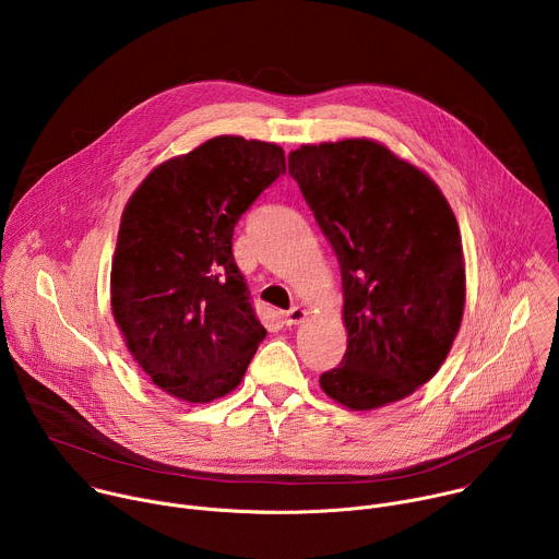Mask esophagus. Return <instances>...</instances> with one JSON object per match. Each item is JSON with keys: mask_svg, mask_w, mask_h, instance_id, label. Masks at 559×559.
Returning a JSON list of instances; mask_svg holds the SVG:
<instances>
[{"mask_svg": "<svg viewBox=\"0 0 559 559\" xmlns=\"http://www.w3.org/2000/svg\"><path fill=\"white\" fill-rule=\"evenodd\" d=\"M305 316H307V311H305L302 307L294 305L292 309L283 311V323H285L287 328H292V325H300V323L305 321Z\"/></svg>", "mask_w": 559, "mask_h": 559, "instance_id": "obj_1", "label": "esophagus"}]
</instances>
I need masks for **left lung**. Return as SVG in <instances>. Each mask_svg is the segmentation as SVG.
I'll return each mask as SVG.
<instances>
[{
  "label": "left lung",
  "mask_w": 559,
  "mask_h": 559,
  "mask_svg": "<svg viewBox=\"0 0 559 559\" xmlns=\"http://www.w3.org/2000/svg\"><path fill=\"white\" fill-rule=\"evenodd\" d=\"M343 276L347 352L321 376L354 412L401 401L444 362L464 311L457 221L438 186L369 139L289 152Z\"/></svg>",
  "instance_id": "left-lung-1"
}]
</instances>
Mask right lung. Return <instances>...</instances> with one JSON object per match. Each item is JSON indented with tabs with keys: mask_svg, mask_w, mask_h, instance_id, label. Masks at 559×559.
Wrapping results in <instances>:
<instances>
[{
	"mask_svg": "<svg viewBox=\"0 0 559 559\" xmlns=\"http://www.w3.org/2000/svg\"><path fill=\"white\" fill-rule=\"evenodd\" d=\"M281 175V145L214 136L154 168L123 210L115 321L139 367L179 401L210 403L236 389L267 334L231 236Z\"/></svg>",
	"mask_w": 559,
	"mask_h": 559,
	"instance_id": "1",
	"label": "right lung"
}]
</instances>
